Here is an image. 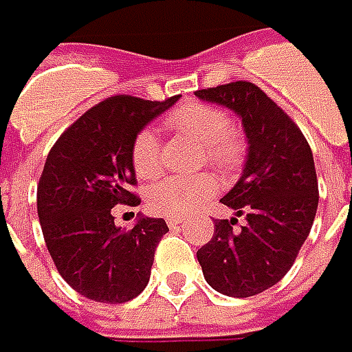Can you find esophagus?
<instances>
[{"label":"esophagus","mask_w":352,"mask_h":352,"mask_svg":"<svg viewBox=\"0 0 352 352\" xmlns=\"http://www.w3.org/2000/svg\"><path fill=\"white\" fill-rule=\"evenodd\" d=\"M165 222H167V226H169V228L173 230V228H179V226H181L183 218H179V216H169V218H167Z\"/></svg>","instance_id":"obj_1"}]
</instances>
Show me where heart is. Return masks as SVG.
<instances>
[{
  "label": "heart",
  "instance_id": "b5f03b06",
  "mask_svg": "<svg viewBox=\"0 0 352 352\" xmlns=\"http://www.w3.org/2000/svg\"><path fill=\"white\" fill-rule=\"evenodd\" d=\"M165 126L197 140L202 148L200 162L218 169L234 171L245 155V142L234 128L230 116L214 104L188 103L165 118ZM132 167L142 179H152L162 169L160 142L152 130H140L132 142ZM214 183L208 175L167 177L148 190L150 210L162 216H183L210 197Z\"/></svg>",
  "mask_w": 352,
  "mask_h": 352
}]
</instances>
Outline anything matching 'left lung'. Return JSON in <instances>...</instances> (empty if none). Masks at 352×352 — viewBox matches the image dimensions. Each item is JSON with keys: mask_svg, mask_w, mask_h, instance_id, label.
I'll return each instance as SVG.
<instances>
[{"mask_svg": "<svg viewBox=\"0 0 352 352\" xmlns=\"http://www.w3.org/2000/svg\"><path fill=\"white\" fill-rule=\"evenodd\" d=\"M195 95L234 111L248 138L245 167L220 200L237 218L214 220L212 239L197 251L206 283L220 294L249 298L274 286L294 265L318 210V175L302 130L249 81Z\"/></svg>", "mask_w": 352, "mask_h": 352, "instance_id": "8db88e82", "label": "left lung"}]
</instances>
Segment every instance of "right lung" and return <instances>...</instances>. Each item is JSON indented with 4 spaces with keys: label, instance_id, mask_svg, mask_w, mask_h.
<instances>
[{
    "label": "right lung",
    "instance_id": "add662e5",
    "mask_svg": "<svg viewBox=\"0 0 352 352\" xmlns=\"http://www.w3.org/2000/svg\"><path fill=\"white\" fill-rule=\"evenodd\" d=\"M179 101L109 97L67 128L50 150L36 188V210L58 273L81 296L124 304L148 286L153 253L169 232L164 218L138 216L132 230L115 224L111 208L140 200L132 142Z\"/></svg>",
    "mask_w": 352,
    "mask_h": 352
}]
</instances>
